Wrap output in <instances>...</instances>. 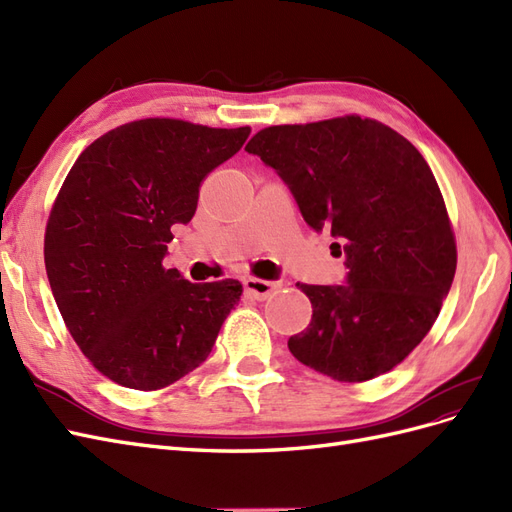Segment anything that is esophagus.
<instances>
[{
  "instance_id": "obj_1",
  "label": "esophagus",
  "mask_w": 512,
  "mask_h": 512,
  "mask_svg": "<svg viewBox=\"0 0 512 512\" xmlns=\"http://www.w3.org/2000/svg\"><path fill=\"white\" fill-rule=\"evenodd\" d=\"M243 288H245L247 297H252L256 301H265V299L271 297V294L277 288H280V284L267 282V280H258V277H247V280L243 282Z\"/></svg>"
}]
</instances>
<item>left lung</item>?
Returning <instances> with one entry per match:
<instances>
[{"label":"left lung","instance_id":"1","mask_svg":"<svg viewBox=\"0 0 512 512\" xmlns=\"http://www.w3.org/2000/svg\"><path fill=\"white\" fill-rule=\"evenodd\" d=\"M245 151L277 170L309 226L344 243L350 269L348 286L297 284L312 322L288 339L292 356L337 382L391 371L433 327L457 269L429 164L408 138L359 115L269 126Z\"/></svg>","mask_w":512,"mask_h":512}]
</instances>
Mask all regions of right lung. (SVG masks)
<instances>
[{"instance_id": "add662e5", "label": "right lung", "mask_w": 512, "mask_h": 512, "mask_svg": "<svg viewBox=\"0 0 512 512\" xmlns=\"http://www.w3.org/2000/svg\"><path fill=\"white\" fill-rule=\"evenodd\" d=\"M250 128L149 117L96 138L61 185L44 232V265L76 346L102 376L158 391L203 363L237 280L192 284L166 269L175 224H188L203 179Z\"/></svg>"}]
</instances>
